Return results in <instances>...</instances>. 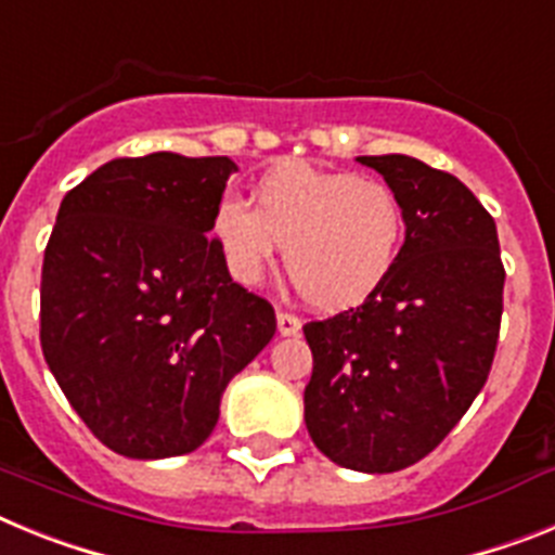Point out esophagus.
Returning a JSON list of instances; mask_svg holds the SVG:
<instances>
[{
  "label": "esophagus",
  "mask_w": 555,
  "mask_h": 555,
  "mask_svg": "<svg viewBox=\"0 0 555 555\" xmlns=\"http://www.w3.org/2000/svg\"><path fill=\"white\" fill-rule=\"evenodd\" d=\"M278 331H281V336H297L302 331L300 317L288 311H278Z\"/></svg>",
  "instance_id": "esophagus-1"
}]
</instances>
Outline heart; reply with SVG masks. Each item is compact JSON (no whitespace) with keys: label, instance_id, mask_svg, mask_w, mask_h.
I'll return each instance as SVG.
<instances>
[{"label":"heart","instance_id":"1","mask_svg":"<svg viewBox=\"0 0 555 555\" xmlns=\"http://www.w3.org/2000/svg\"><path fill=\"white\" fill-rule=\"evenodd\" d=\"M224 269L258 286L283 249L302 300L347 311L389 281L405 238V210L386 180L281 160L253 185V208L222 197L210 217Z\"/></svg>","mask_w":555,"mask_h":555}]
</instances>
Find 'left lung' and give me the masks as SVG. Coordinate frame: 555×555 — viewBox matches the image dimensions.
<instances>
[{"instance_id": "8db88e82", "label": "left lung", "mask_w": 555, "mask_h": 555, "mask_svg": "<svg viewBox=\"0 0 555 555\" xmlns=\"http://www.w3.org/2000/svg\"><path fill=\"white\" fill-rule=\"evenodd\" d=\"M358 160L397 191L405 242L370 300L302 327L306 425L341 467L397 473L439 448L487 384L506 269L492 214L459 178L409 155Z\"/></svg>"}]
</instances>
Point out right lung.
<instances>
[{
	"instance_id": "right-lung-1",
	"label": "right lung",
	"mask_w": 555,
	"mask_h": 555,
	"mask_svg": "<svg viewBox=\"0 0 555 555\" xmlns=\"http://www.w3.org/2000/svg\"><path fill=\"white\" fill-rule=\"evenodd\" d=\"M230 158H116L63 197L41 269V350L113 453L197 450L274 336V308L233 283L210 217Z\"/></svg>"
}]
</instances>
